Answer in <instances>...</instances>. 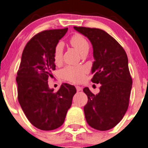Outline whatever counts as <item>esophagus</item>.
Returning a JSON list of instances; mask_svg holds the SVG:
<instances>
[{"label":"esophagus","instance_id":"obj_1","mask_svg":"<svg viewBox=\"0 0 148 148\" xmlns=\"http://www.w3.org/2000/svg\"><path fill=\"white\" fill-rule=\"evenodd\" d=\"M75 88H76L77 92H80V91L82 90V88H81V86H75Z\"/></svg>","mask_w":148,"mask_h":148}]
</instances>
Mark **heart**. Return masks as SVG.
Segmentation results:
<instances>
[{
    "mask_svg": "<svg viewBox=\"0 0 148 148\" xmlns=\"http://www.w3.org/2000/svg\"><path fill=\"white\" fill-rule=\"evenodd\" d=\"M70 44L81 55L89 51V42L83 36L80 34H75L72 36L70 39ZM63 48L64 45L62 42H59L56 46L53 56L56 64H59L62 62ZM86 72L87 70L84 67L67 66L61 71V75L64 78L73 83H80L84 79L85 73Z\"/></svg>",
    "mask_w": 148,
    "mask_h": 148,
    "instance_id": "heart-1",
    "label": "heart"
}]
</instances>
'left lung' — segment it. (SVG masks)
Here are the masks:
<instances>
[{
	"label": "left lung",
	"instance_id": "obj_1",
	"mask_svg": "<svg viewBox=\"0 0 148 148\" xmlns=\"http://www.w3.org/2000/svg\"><path fill=\"white\" fill-rule=\"evenodd\" d=\"M73 28L87 37L92 45V81L101 84L96 95L88 87L83 89L88 97L84 107L85 118L92 128L107 131L121 121L128 109L132 88L128 56L123 47L103 30Z\"/></svg>",
	"mask_w": 148,
	"mask_h": 148
}]
</instances>
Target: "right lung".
I'll return each mask as SVG.
<instances>
[{"instance_id": "add662e5", "label": "right lung", "mask_w": 148, "mask_h": 148, "mask_svg": "<svg viewBox=\"0 0 148 148\" xmlns=\"http://www.w3.org/2000/svg\"><path fill=\"white\" fill-rule=\"evenodd\" d=\"M68 28L44 31L32 37L22 53L16 81L18 101L34 126L51 131L64 123L76 93L73 85L63 84L55 92L48 86L56 70L53 56L56 45Z\"/></svg>"}]
</instances>
